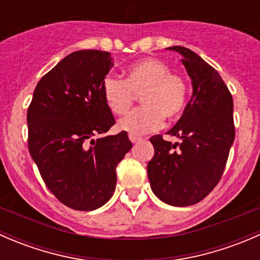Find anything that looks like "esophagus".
Wrapping results in <instances>:
<instances>
[{"mask_svg": "<svg viewBox=\"0 0 260 260\" xmlns=\"http://www.w3.org/2000/svg\"><path fill=\"white\" fill-rule=\"evenodd\" d=\"M142 140L141 137H138V136H135V135H129V141L132 143H136V142H140V141Z\"/></svg>", "mask_w": 260, "mask_h": 260, "instance_id": "1", "label": "esophagus"}]
</instances>
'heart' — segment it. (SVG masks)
<instances>
[{
    "label": "heart",
    "mask_w": 260,
    "mask_h": 260,
    "mask_svg": "<svg viewBox=\"0 0 260 260\" xmlns=\"http://www.w3.org/2000/svg\"><path fill=\"white\" fill-rule=\"evenodd\" d=\"M103 98L115 115L127 113L140 95L141 108L118 120V129L131 135H145L158 129L164 118L175 119L182 113L187 102L188 86L179 74L171 73L169 64L147 57L131 65L125 79L107 75L102 83Z\"/></svg>",
    "instance_id": "b5f03b06"
}]
</instances>
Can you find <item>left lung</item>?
Wrapping results in <instances>:
<instances>
[{"label":"left lung","mask_w":260,"mask_h":260,"mask_svg":"<svg viewBox=\"0 0 260 260\" xmlns=\"http://www.w3.org/2000/svg\"><path fill=\"white\" fill-rule=\"evenodd\" d=\"M181 54L192 81V95L179 122L167 135L181 142L149 138L154 156L147 174L154 195L172 206H190L214 190L224 172L234 142L233 96L219 73L183 46L167 48Z\"/></svg>","instance_id":"1"}]
</instances>
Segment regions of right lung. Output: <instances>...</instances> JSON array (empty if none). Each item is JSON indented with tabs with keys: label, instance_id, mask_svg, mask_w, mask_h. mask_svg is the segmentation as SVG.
<instances>
[{
	"label": "right lung",
	"instance_id": "1",
	"mask_svg": "<svg viewBox=\"0 0 260 260\" xmlns=\"http://www.w3.org/2000/svg\"><path fill=\"white\" fill-rule=\"evenodd\" d=\"M112 60L99 50L72 52L41 78L27 109L31 157L55 198L74 210H95L113 196L117 165L132 148L124 131L94 140L115 123L102 91Z\"/></svg>",
	"mask_w": 260,
	"mask_h": 260
}]
</instances>
